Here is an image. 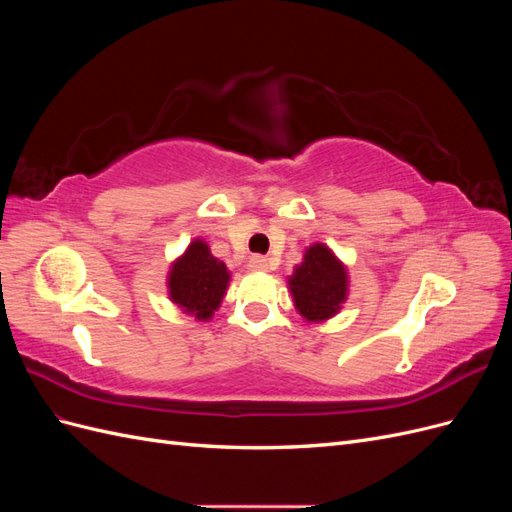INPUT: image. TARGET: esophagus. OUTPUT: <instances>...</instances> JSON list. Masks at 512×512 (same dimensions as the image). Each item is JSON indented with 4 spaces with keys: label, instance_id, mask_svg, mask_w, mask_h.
Returning <instances> with one entry per match:
<instances>
[{
    "label": "esophagus",
    "instance_id": "obj_1",
    "mask_svg": "<svg viewBox=\"0 0 512 512\" xmlns=\"http://www.w3.org/2000/svg\"><path fill=\"white\" fill-rule=\"evenodd\" d=\"M247 267H250L254 273H265L269 271V260L265 256H252L250 262H247Z\"/></svg>",
    "mask_w": 512,
    "mask_h": 512
}]
</instances>
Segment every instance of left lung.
<instances>
[{
    "mask_svg": "<svg viewBox=\"0 0 512 512\" xmlns=\"http://www.w3.org/2000/svg\"><path fill=\"white\" fill-rule=\"evenodd\" d=\"M348 267L327 243L309 245L301 265L288 277L294 309L309 324L327 322L348 299Z\"/></svg>",
    "mask_w": 512,
    "mask_h": 512,
    "instance_id": "8db88e82",
    "label": "left lung"
}]
</instances>
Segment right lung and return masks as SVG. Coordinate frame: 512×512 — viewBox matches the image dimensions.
Wrapping results in <instances>:
<instances>
[{
	"label": "right lung",
	"instance_id": "obj_1",
	"mask_svg": "<svg viewBox=\"0 0 512 512\" xmlns=\"http://www.w3.org/2000/svg\"><path fill=\"white\" fill-rule=\"evenodd\" d=\"M230 271L220 258L211 254L205 239L196 237L185 252L170 262L166 292L185 316L207 322L218 312L228 290Z\"/></svg>",
	"mask_w": 512,
	"mask_h": 512
}]
</instances>
